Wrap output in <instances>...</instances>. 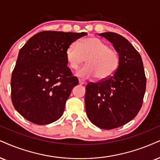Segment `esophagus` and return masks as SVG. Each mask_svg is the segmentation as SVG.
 Masks as SVG:
<instances>
[{"label":"esophagus","instance_id":"34e87169","mask_svg":"<svg viewBox=\"0 0 160 160\" xmlns=\"http://www.w3.org/2000/svg\"><path fill=\"white\" fill-rule=\"evenodd\" d=\"M78 82H79L80 84H86V81L84 80V79H82V78H79V79H78Z\"/></svg>","mask_w":160,"mask_h":160}]
</instances>
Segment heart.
Here are the masks:
<instances>
[{
  "instance_id": "1",
  "label": "heart",
  "mask_w": 160,
  "mask_h": 160,
  "mask_svg": "<svg viewBox=\"0 0 160 160\" xmlns=\"http://www.w3.org/2000/svg\"><path fill=\"white\" fill-rule=\"evenodd\" d=\"M65 56L68 66L76 70L86 62L88 64L76 72L80 77L95 76L98 80H105L113 76L119 64V58L113 49L96 37L81 39L77 44L69 45Z\"/></svg>"
}]
</instances>
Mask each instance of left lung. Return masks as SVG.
<instances>
[{
    "mask_svg": "<svg viewBox=\"0 0 160 160\" xmlns=\"http://www.w3.org/2000/svg\"><path fill=\"white\" fill-rule=\"evenodd\" d=\"M108 39L119 54V64L113 76L86 86V113L102 129L119 128L131 121L142 105L146 77L141 56L125 38L115 32L98 34Z\"/></svg>",
    "mask_w": 160,
    "mask_h": 160,
    "instance_id": "left-lung-1",
    "label": "left lung"
}]
</instances>
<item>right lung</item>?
Masks as SVG:
<instances>
[{
    "mask_svg": "<svg viewBox=\"0 0 160 160\" xmlns=\"http://www.w3.org/2000/svg\"><path fill=\"white\" fill-rule=\"evenodd\" d=\"M86 32L43 31L19 51L11 78L14 108L37 125H48L64 113L72 89L78 84L68 67L65 51Z\"/></svg>",
    "mask_w": 160,
    "mask_h": 160,
    "instance_id": "right-lung-1",
    "label": "right lung"
}]
</instances>
